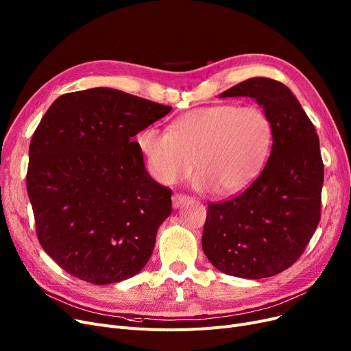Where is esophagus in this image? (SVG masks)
Listing matches in <instances>:
<instances>
[{"instance_id":"1","label":"esophagus","mask_w":351,"mask_h":351,"mask_svg":"<svg viewBox=\"0 0 351 351\" xmlns=\"http://www.w3.org/2000/svg\"><path fill=\"white\" fill-rule=\"evenodd\" d=\"M186 199H188V195H185V193H173L172 204L175 208H179Z\"/></svg>"}]
</instances>
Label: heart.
Returning a JSON list of instances; mask_svg holds the SVG:
<instances>
[{
  "label": "heart",
  "mask_w": 351,
  "mask_h": 351,
  "mask_svg": "<svg viewBox=\"0 0 351 351\" xmlns=\"http://www.w3.org/2000/svg\"><path fill=\"white\" fill-rule=\"evenodd\" d=\"M271 143V120L256 106H205L175 119L169 132L149 126L138 134L147 169L160 184H175L195 166V188L221 195L251 184Z\"/></svg>",
  "instance_id": "1"
}]
</instances>
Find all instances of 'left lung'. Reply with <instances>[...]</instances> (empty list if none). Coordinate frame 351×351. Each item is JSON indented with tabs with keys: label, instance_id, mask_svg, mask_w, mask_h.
Segmentation results:
<instances>
[{
	"label": "left lung",
	"instance_id": "1",
	"mask_svg": "<svg viewBox=\"0 0 351 351\" xmlns=\"http://www.w3.org/2000/svg\"><path fill=\"white\" fill-rule=\"evenodd\" d=\"M239 96L269 117L271 154L245 191L208 204L202 248L228 276L258 280L291 267L308 245L322 217L324 165L314 125L285 84L252 77L221 95Z\"/></svg>",
	"mask_w": 351,
	"mask_h": 351
}]
</instances>
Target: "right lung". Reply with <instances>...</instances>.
<instances>
[{
	"label": "right lung",
	"mask_w": 351,
	"mask_h": 351,
	"mask_svg": "<svg viewBox=\"0 0 351 351\" xmlns=\"http://www.w3.org/2000/svg\"><path fill=\"white\" fill-rule=\"evenodd\" d=\"M172 110L96 87L60 96L29 143L27 192L44 251L70 276L112 284L136 276L172 212L133 136Z\"/></svg>",
	"instance_id": "add662e5"
}]
</instances>
